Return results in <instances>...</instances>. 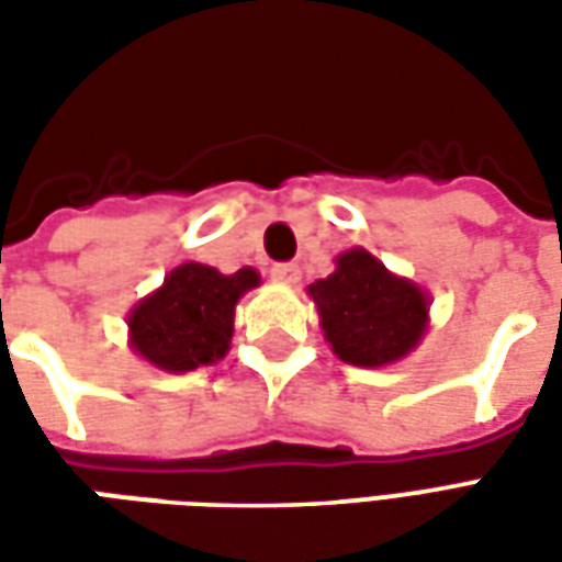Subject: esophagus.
<instances>
[{"mask_svg": "<svg viewBox=\"0 0 562 562\" xmlns=\"http://www.w3.org/2000/svg\"><path fill=\"white\" fill-rule=\"evenodd\" d=\"M297 277H301V268L292 265V261H277V265H270V280L297 282Z\"/></svg>", "mask_w": 562, "mask_h": 562, "instance_id": "1", "label": "esophagus"}]
</instances>
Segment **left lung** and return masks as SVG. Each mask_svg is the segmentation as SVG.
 I'll return each instance as SVG.
<instances>
[{"instance_id":"left-lung-1","label":"left lung","mask_w":562,"mask_h":562,"mask_svg":"<svg viewBox=\"0 0 562 562\" xmlns=\"http://www.w3.org/2000/svg\"><path fill=\"white\" fill-rule=\"evenodd\" d=\"M322 330L342 361L382 367L397 361L422 340L427 297L418 285L397 280L364 249L337 258L328 280L310 285Z\"/></svg>"}]
</instances>
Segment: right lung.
Returning a JSON list of instances; mask_svg holds the SVG:
<instances>
[{"mask_svg":"<svg viewBox=\"0 0 562 562\" xmlns=\"http://www.w3.org/2000/svg\"><path fill=\"white\" fill-rule=\"evenodd\" d=\"M252 285H258L252 268L225 277L195 261L180 265L128 316L135 352L171 373L216 364L232 342L234 306Z\"/></svg>","mask_w":562,"mask_h":562,"instance_id":"right-lung-1","label":"right lung"}]
</instances>
